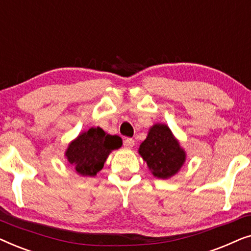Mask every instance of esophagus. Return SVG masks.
Wrapping results in <instances>:
<instances>
[{"instance_id": "esophagus-1", "label": "esophagus", "mask_w": 251, "mask_h": 251, "mask_svg": "<svg viewBox=\"0 0 251 251\" xmlns=\"http://www.w3.org/2000/svg\"><path fill=\"white\" fill-rule=\"evenodd\" d=\"M123 145H125L126 149H132L135 146V140L132 138H126L125 142H123Z\"/></svg>"}]
</instances>
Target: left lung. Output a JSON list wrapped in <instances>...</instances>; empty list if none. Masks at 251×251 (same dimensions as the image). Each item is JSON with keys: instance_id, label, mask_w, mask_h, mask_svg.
<instances>
[{"instance_id": "1", "label": "left lung", "mask_w": 251, "mask_h": 251, "mask_svg": "<svg viewBox=\"0 0 251 251\" xmlns=\"http://www.w3.org/2000/svg\"><path fill=\"white\" fill-rule=\"evenodd\" d=\"M139 155L145 161L149 170L159 179H169L184 166L186 152L169 126L155 123L151 126L146 139L140 144Z\"/></svg>"}]
</instances>
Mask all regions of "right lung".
Masks as SVG:
<instances>
[{"instance_id": "right-lung-1", "label": "right lung", "mask_w": 251, "mask_h": 251, "mask_svg": "<svg viewBox=\"0 0 251 251\" xmlns=\"http://www.w3.org/2000/svg\"><path fill=\"white\" fill-rule=\"evenodd\" d=\"M121 146V137L108 135L97 126L81 132L72 140L65 151V157L77 175L94 177L102 169L112 151Z\"/></svg>"}]
</instances>
